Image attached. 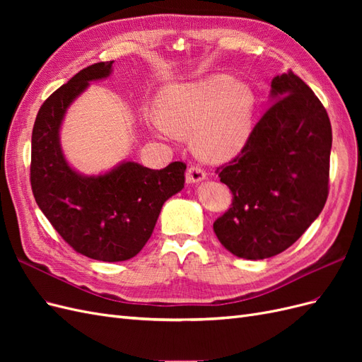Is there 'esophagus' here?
Masks as SVG:
<instances>
[{
  "instance_id": "34e87169",
  "label": "esophagus",
  "mask_w": 362,
  "mask_h": 362,
  "mask_svg": "<svg viewBox=\"0 0 362 362\" xmlns=\"http://www.w3.org/2000/svg\"><path fill=\"white\" fill-rule=\"evenodd\" d=\"M206 178V173L202 168L199 166H190L187 169V173H185V180H187L189 184H196V182H201Z\"/></svg>"
}]
</instances>
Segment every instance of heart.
Wrapping results in <instances>:
<instances>
[{"instance_id":"1","label":"heart","mask_w":362,"mask_h":362,"mask_svg":"<svg viewBox=\"0 0 362 362\" xmlns=\"http://www.w3.org/2000/svg\"><path fill=\"white\" fill-rule=\"evenodd\" d=\"M255 96L250 87L217 74L201 81L172 84L158 98L160 116L149 117L160 137L193 133L198 154L211 161L237 156L247 144Z\"/></svg>"}]
</instances>
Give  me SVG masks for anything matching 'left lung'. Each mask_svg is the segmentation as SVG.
Listing matches in <instances>:
<instances>
[{
    "mask_svg": "<svg viewBox=\"0 0 362 362\" xmlns=\"http://www.w3.org/2000/svg\"><path fill=\"white\" fill-rule=\"evenodd\" d=\"M270 100L242 152L216 170L233 205L214 233L246 259L288 249L319 217L329 192L332 128L323 104L291 71L272 80Z\"/></svg>",
    "mask_w": 362,
    "mask_h": 362,
    "instance_id": "8db88e82",
    "label": "left lung"
}]
</instances>
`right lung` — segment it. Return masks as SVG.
<instances>
[{"label": "right lung", "instance_id": "1", "mask_svg": "<svg viewBox=\"0 0 362 362\" xmlns=\"http://www.w3.org/2000/svg\"><path fill=\"white\" fill-rule=\"evenodd\" d=\"M113 62L95 63L42 104L31 136L30 181L35 199L54 229L75 252L98 261L136 257L149 240L161 206L184 187L185 164L160 170L124 161L110 172L86 177L74 170L60 146L68 107L90 81L107 78Z\"/></svg>", "mask_w": 362, "mask_h": 362}]
</instances>
